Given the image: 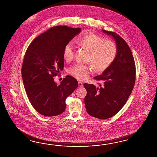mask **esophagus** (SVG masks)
Masks as SVG:
<instances>
[{"label": "esophagus", "mask_w": 157, "mask_h": 157, "mask_svg": "<svg viewBox=\"0 0 157 157\" xmlns=\"http://www.w3.org/2000/svg\"><path fill=\"white\" fill-rule=\"evenodd\" d=\"M78 86L80 88L83 87V84L81 82H78Z\"/></svg>", "instance_id": "34e87169"}]
</instances>
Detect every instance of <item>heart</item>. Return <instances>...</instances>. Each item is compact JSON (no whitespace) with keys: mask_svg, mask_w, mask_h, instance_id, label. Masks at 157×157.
<instances>
[{"mask_svg":"<svg viewBox=\"0 0 157 157\" xmlns=\"http://www.w3.org/2000/svg\"><path fill=\"white\" fill-rule=\"evenodd\" d=\"M77 43L90 51L89 61L92 64L97 72H103L112 64L116 57L117 48L112 41L105 40L104 37L95 33H87L77 40ZM75 54V46L72 41L65 45L63 55L65 60H72ZM91 65H75L69 70L70 75L77 80H86L92 72Z\"/></svg>","mask_w":157,"mask_h":157,"instance_id":"1","label":"heart"}]
</instances>
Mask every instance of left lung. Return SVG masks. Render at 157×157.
Instances as JSON below:
<instances>
[{
	"label": "left lung",
	"instance_id": "1",
	"mask_svg": "<svg viewBox=\"0 0 157 157\" xmlns=\"http://www.w3.org/2000/svg\"><path fill=\"white\" fill-rule=\"evenodd\" d=\"M102 31L116 41V57L102 75L94 78L103 82L100 88L85 83L86 112L91 116L105 120L116 114L128 100L136 81V64L129 45L116 32Z\"/></svg>",
	"mask_w": 157,
	"mask_h": 157
}]
</instances>
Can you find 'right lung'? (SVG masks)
<instances>
[{"instance_id":"obj_1","label":"right lung","mask_w":157,"mask_h":157,"mask_svg":"<svg viewBox=\"0 0 157 157\" xmlns=\"http://www.w3.org/2000/svg\"><path fill=\"white\" fill-rule=\"evenodd\" d=\"M80 32V28L53 27L36 37L25 52L21 67L24 88L33 108L43 116L64 112L66 98L78 87L76 79L71 76L59 85L53 77L64 68L65 45Z\"/></svg>"}]
</instances>
